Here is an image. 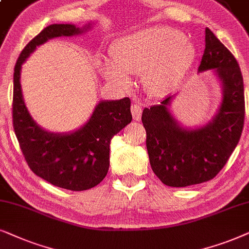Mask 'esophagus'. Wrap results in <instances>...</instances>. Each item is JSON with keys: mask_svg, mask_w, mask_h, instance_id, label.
Instances as JSON below:
<instances>
[{"mask_svg": "<svg viewBox=\"0 0 249 249\" xmlns=\"http://www.w3.org/2000/svg\"><path fill=\"white\" fill-rule=\"evenodd\" d=\"M131 111H132V116H133V119H135V121H140L141 115H142L141 105H138V104L132 105Z\"/></svg>", "mask_w": 249, "mask_h": 249, "instance_id": "obj_1", "label": "esophagus"}]
</instances>
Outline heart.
Returning a JSON list of instances; mask_svg holds the SVG:
<instances>
[{"label":"heart","instance_id":"1","mask_svg":"<svg viewBox=\"0 0 249 249\" xmlns=\"http://www.w3.org/2000/svg\"><path fill=\"white\" fill-rule=\"evenodd\" d=\"M110 53L112 61L100 66L106 79L127 86L128 75L143 72L147 90L161 93L173 86L191 65L195 46L177 29L156 26L118 39Z\"/></svg>","mask_w":249,"mask_h":249}]
</instances>
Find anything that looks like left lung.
<instances>
[{
    "label": "left lung",
    "mask_w": 249,
    "mask_h": 249,
    "mask_svg": "<svg viewBox=\"0 0 249 249\" xmlns=\"http://www.w3.org/2000/svg\"><path fill=\"white\" fill-rule=\"evenodd\" d=\"M214 69L223 85V100L213 121L204 127H181L168 107L173 95L160 105L144 108L142 123L154 173L168 187H188L217 175L240 140L245 121L244 79L233 54L205 29V50L198 71Z\"/></svg>",
    "instance_id": "obj_1"
}]
</instances>
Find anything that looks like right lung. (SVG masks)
Wrapping results in <instances>:
<instances>
[{
	"instance_id": "right-lung-1",
	"label": "right lung",
	"mask_w": 249,
	"mask_h": 249,
	"mask_svg": "<svg viewBox=\"0 0 249 249\" xmlns=\"http://www.w3.org/2000/svg\"><path fill=\"white\" fill-rule=\"evenodd\" d=\"M85 29V28H84ZM68 24L50 25L22 50L13 72V130L28 166L37 177L71 191L88 190L104 180L109 168L111 138L132 121L131 100L101 101L89 122L69 134L42 130L29 115L21 94V65L36 46L48 39L81 34Z\"/></svg>"
}]
</instances>
